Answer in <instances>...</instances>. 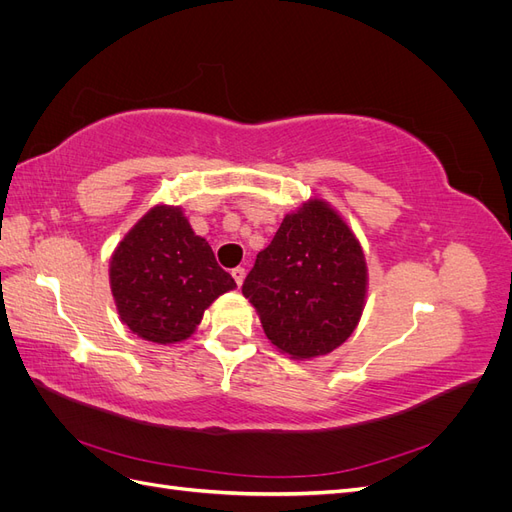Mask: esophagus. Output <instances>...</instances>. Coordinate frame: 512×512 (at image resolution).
I'll return each mask as SVG.
<instances>
[{"mask_svg": "<svg viewBox=\"0 0 512 512\" xmlns=\"http://www.w3.org/2000/svg\"><path fill=\"white\" fill-rule=\"evenodd\" d=\"M232 280H235L237 286L241 288V284H243V280H245V269H243V267L232 269Z\"/></svg>", "mask_w": 512, "mask_h": 512, "instance_id": "obj_1", "label": "esophagus"}]
</instances>
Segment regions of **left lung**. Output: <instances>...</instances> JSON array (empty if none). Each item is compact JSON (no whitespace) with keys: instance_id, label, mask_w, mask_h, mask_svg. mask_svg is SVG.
I'll use <instances>...</instances> for the list:
<instances>
[{"instance_id":"1","label":"left lung","mask_w":512,"mask_h":512,"mask_svg":"<svg viewBox=\"0 0 512 512\" xmlns=\"http://www.w3.org/2000/svg\"><path fill=\"white\" fill-rule=\"evenodd\" d=\"M241 290L277 350L316 359L342 346L363 316V247L342 215L314 196L286 213Z\"/></svg>"}]
</instances>
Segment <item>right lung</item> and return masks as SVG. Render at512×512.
<instances>
[{"label":"right lung","instance_id":"right-lung-1","mask_svg":"<svg viewBox=\"0 0 512 512\" xmlns=\"http://www.w3.org/2000/svg\"><path fill=\"white\" fill-rule=\"evenodd\" d=\"M117 314L151 344L188 339L220 294L237 284L181 207L156 205L117 243L108 265Z\"/></svg>","mask_w":512,"mask_h":512}]
</instances>
